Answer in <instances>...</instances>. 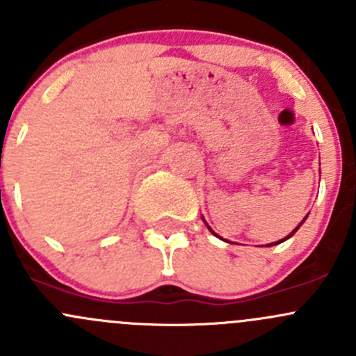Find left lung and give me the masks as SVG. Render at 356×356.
<instances>
[{"mask_svg":"<svg viewBox=\"0 0 356 356\" xmlns=\"http://www.w3.org/2000/svg\"><path fill=\"white\" fill-rule=\"evenodd\" d=\"M307 217H308V215H307ZM307 217H305V218H303V220H301V222H300V225H298V227H296V229H294V231H293V232H289V234H288V236H286V238H282V239H281V241H275V243H270V245H267V246H275V245H281V243L288 241V239L291 238V236H294V232H296V231H298V229H300V227H301V225H303V222H305V220H307ZM204 224H207V222H204ZM207 227H208V231H210V232H211V234H213V236H217V238H220V236H218V234H215V232H213V231H211V227H210V225H208V224H207ZM220 239H222V238H220Z\"/></svg>","mask_w":356,"mask_h":356,"instance_id":"obj_1","label":"left lung"}]
</instances>
